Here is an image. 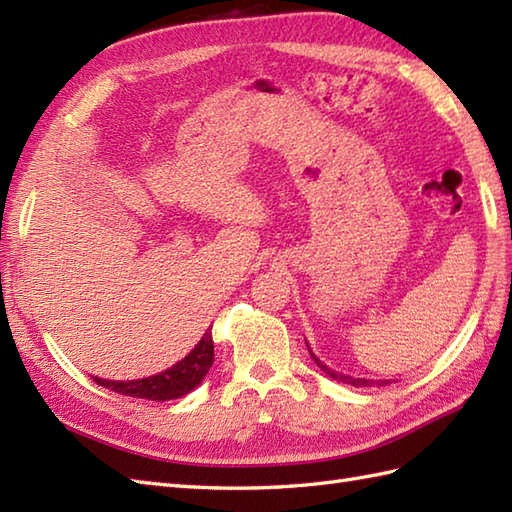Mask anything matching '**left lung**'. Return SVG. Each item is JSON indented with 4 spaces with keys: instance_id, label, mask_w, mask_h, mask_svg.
Wrapping results in <instances>:
<instances>
[{
    "instance_id": "left-lung-1",
    "label": "left lung",
    "mask_w": 512,
    "mask_h": 512,
    "mask_svg": "<svg viewBox=\"0 0 512 512\" xmlns=\"http://www.w3.org/2000/svg\"><path fill=\"white\" fill-rule=\"evenodd\" d=\"M310 356L314 358V363H317L325 374H330V378H334V380H339V383H347V385H354V387H372V385H378V387H385V385H389L391 380H369V378H352V376H343V374H339V372H332V369H328L325 367L317 356H314L312 352H310Z\"/></svg>"
}]
</instances>
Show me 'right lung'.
<instances>
[{"label": "right lung", "mask_w": 512, "mask_h": 512, "mask_svg": "<svg viewBox=\"0 0 512 512\" xmlns=\"http://www.w3.org/2000/svg\"><path fill=\"white\" fill-rule=\"evenodd\" d=\"M213 365V336L206 332L202 341L193 347L189 356H184L180 363L171 369H165L156 376L138 378V380H105L96 378L94 383L105 389H112L116 394L132 396V398H145V400H173L180 396H187L191 389L202 383Z\"/></svg>", "instance_id": "right-lung-1"}]
</instances>
